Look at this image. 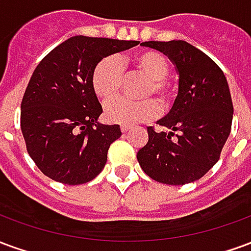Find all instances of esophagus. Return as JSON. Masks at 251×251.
Segmentation results:
<instances>
[{
	"instance_id": "34e87169",
	"label": "esophagus",
	"mask_w": 251,
	"mask_h": 251,
	"mask_svg": "<svg viewBox=\"0 0 251 251\" xmlns=\"http://www.w3.org/2000/svg\"><path fill=\"white\" fill-rule=\"evenodd\" d=\"M129 130H130V126H127V125L121 126V131H122V133H126V131H129Z\"/></svg>"
}]
</instances>
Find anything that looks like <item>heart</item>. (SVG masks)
<instances>
[{
    "label": "heart",
    "instance_id": "b5f03b06",
    "mask_svg": "<svg viewBox=\"0 0 251 251\" xmlns=\"http://www.w3.org/2000/svg\"><path fill=\"white\" fill-rule=\"evenodd\" d=\"M130 64L133 72L149 79V84L142 93V98L154 97L161 106L167 107L172 100V90L167 82L169 63L167 57L156 51H142L124 62L115 56H107L97 64L93 72V88L100 100L109 102L120 94L124 83V67ZM106 120L111 124L134 125L138 122L154 120L158 115V104L154 100L130 102L117 99L110 102L104 110Z\"/></svg>",
    "mask_w": 251,
    "mask_h": 251
}]
</instances>
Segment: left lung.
I'll list each match as a JSON object with an SVG mask.
<instances>
[{"mask_svg":"<svg viewBox=\"0 0 251 251\" xmlns=\"http://www.w3.org/2000/svg\"><path fill=\"white\" fill-rule=\"evenodd\" d=\"M141 46L174 63L179 88L171 111L157 121L169 131L148 127L149 140L137 160L158 183L188 184L218 163L230 136L234 109L228 83L218 64L187 41H145Z\"/></svg>","mask_w":251,"mask_h":251,"instance_id":"obj_1","label":"left lung"}]
</instances>
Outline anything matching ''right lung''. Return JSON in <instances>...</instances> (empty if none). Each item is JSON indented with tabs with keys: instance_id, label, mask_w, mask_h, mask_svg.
<instances>
[{
	"instance_id": "obj_1",
	"label": "right lung",
	"mask_w": 251,
	"mask_h": 251,
	"mask_svg": "<svg viewBox=\"0 0 251 251\" xmlns=\"http://www.w3.org/2000/svg\"><path fill=\"white\" fill-rule=\"evenodd\" d=\"M138 44L74 36L35 68L21 102V131L30 158L50 179L77 185L102 172L110 144L122 133L120 125L98 122L103 110L94 93V68Z\"/></svg>"
}]
</instances>
